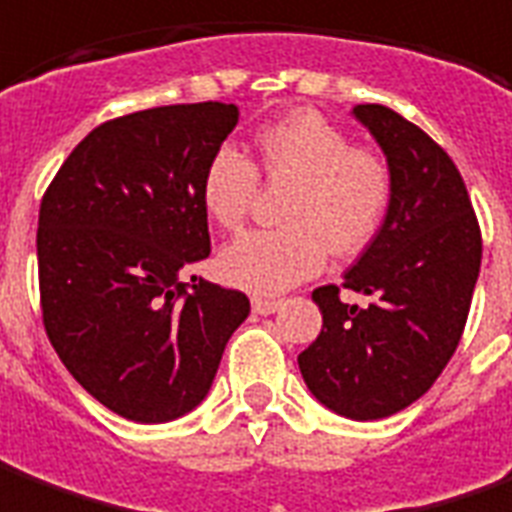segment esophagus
<instances>
[{
  "instance_id": "1",
  "label": "esophagus",
  "mask_w": 512,
  "mask_h": 512,
  "mask_svg": "<svg viewBox=\"0 0 512 512\" xmlns=\"http://www.w3.org/2000/svg\"><path fill=\"white\" fill-rule=\"evenodd\" d=\"M250 306H253L256 315H273V312H278L281 301H278V298H253Z\"/></svg>"
}]
</instances>
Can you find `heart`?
Segmentation results:
<instances>
[{
  "label": "heart",
  "instance_id": "heart-1",
  "mask_svg": "<svg viewBox=\"0 0 512 512\" xmlns=\"http://www.w3.org/2000/svg\"><path fill=\"white\" fill-rule=\"evenodd\" d=\"M259 164L270 181L292 183L278 231H250L220 253V276L239 290H290L337 256L365 250L382 231L393 203V172L382 155L351 147L326 116L295 111L259 130ZM259 175L248 155L220 147L200 181L211 222L236 231L248 217Z\"/></svg>",
  "mask_w": 512,
  "mask_h": 512
}]
</instances>
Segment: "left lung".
Masks as SVG:
<instances>
[{
  "instance_id": "left-lung-1",
  "label": "left lung",
  "mask_w": 512,
  "mask_h": 512,
  "mask_svg": "<svg viewBox=\"0 0 512 512\" xmlns=\"http://www.w3.org/2000/svg\"><path fill=\"white\" fill-rule=\"evenodd\" d=\"M393 172L382 231L340 287L312 292L323 329L298 357L309 393L351 421L396 415L435 384L463 337L482 262V236L465 183L446 150L384 105H357Z\"/></svg>"
}]
</instances>
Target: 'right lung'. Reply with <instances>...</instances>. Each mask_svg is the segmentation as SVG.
Segmentation results:
<instances>
[{
	"label": "right lung",
	"instance_id": "right-lung-1",
	"mask_svg": "<svg viewBox=\"0 0 512 512\" xmlns=\"http://www.w3.org/2000/svg\"><path fill=\"white\" fill-rule=\"evenodd\" d=\"M225 102L164 105L94 128L38 214V284L52 348L116 415L167 424L209 396L250 315L245 292L183 273L211 253L200 181L236 128Z\"/></svg>",
	"mask_w": 512,
	"mask_h": 512
}]
</instances>
